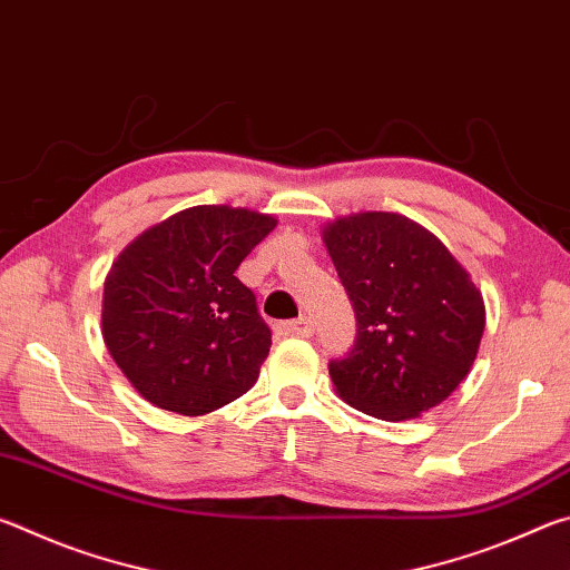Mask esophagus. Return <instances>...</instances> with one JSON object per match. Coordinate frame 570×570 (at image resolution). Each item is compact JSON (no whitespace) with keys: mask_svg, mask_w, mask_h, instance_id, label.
Instances as JSON below:
<instances>
[{"mask_svg":"<svg viewBox=\"0 0 570 570\" xmlns=\"http://www.w3.org/2000/svg\"><path fill=\"white\" fill-rule=\"evenodd\" d=\"M276 332L284 334V336H312L314 326H312V320H308V316H302V320H296V322L276 324Z\"/></svg>","mask_w":570,"mask_h":570,"instance_id":"esophagus-1","label":"esophagus"}]
</instances>
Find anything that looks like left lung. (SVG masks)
Instances as JSON below:
<instances>
[{
    "mask_svg": "<svg viewBox=\"0 0 570 570\" xmlns=\"http://www.w3.org/2000/svg\"><path fill=\"white\" fill-rule=\"evenodd\" d=\"M324 244L354 306L352 352L330 362L340 397L377 420L420 417L468 377L485 304L442 240L384 210L326 224Z\"/></svg>",
    "mask_w": 570,
    "mask_h": 570,
    "instance_id": "8db88e82",
    "label": "left lung"
}]
</instances>
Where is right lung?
I'll list each match as a JSON object with an SVG mask.
<instances>
[{
    "label": "right lung",
    "instance_id": "right-lung-1",
    "mask_svg": "<svg viewBox=\"0 0 570 570\" xmlns=\"http://www.w3.org/2000/svg\"><path fill=\"white\" fill-rule=\"evenodd\" d=\"M276 218L193 206L130 240L105 278L102 340L142 400L198 417L254 387L272 346L234 276Z\"/></svg>",
    "mask_w": 570,
    "mask_h": 570
}]
</instances>
